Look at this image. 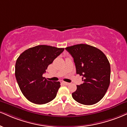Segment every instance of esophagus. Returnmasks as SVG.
I'll list each match as a JSON object with an SVG mask.
<instances>
[{"instance_id": "34e87169", "label": "esophagus", "mask_w": 127, "mask_h": 127, "mask_svg": "<svg viewBox=\"0 0 127 127\" xmlns=\"http://www.w3.org/2000/svg\"><path fill=\"white\" fill-rule=\"evenodd\" d=\"M63 83L65 85H68L70 84L69 83H68V82H63Z\"/></svg>"}]
</instances>
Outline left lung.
<instances>
[{"label": "left lung", "instance_id": "obj_1", "mask_svg": "<svg viewBox=\"0 0 127 127\" xmlns=\"http://www.w3.org/2000/svg\"><path fill=\"white\" fill-rule=\"evenodd\" d=\"M65 50L73 58L76 73L83 76V83L77 85L73 98L81 104H95L103 98L109 86L111 67L107 57L88 44H77Z\"/></svg>", "mask_w": 127, "mask_h": 127}]
</instances>
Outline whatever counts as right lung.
I'll list each match as a JSON object with an SVG mask.
<instances>
[{"label":"right lung","mask_w":127,"mask_h":127,"mask_svg":"<svg viewBox=\"0 0 127 127\" xmlns=\"http://www.w3.org/2000/svg\"><path fill=\"white\" fill-rule=\"evenodd\" d=\"M64 48L40 45L25 50L15 64V77L25 97L35 104L53 100L60 87L59 82L47 80L42 74Z\"/></svg>","instance_id":"1"}]
</instances>
